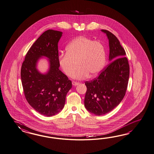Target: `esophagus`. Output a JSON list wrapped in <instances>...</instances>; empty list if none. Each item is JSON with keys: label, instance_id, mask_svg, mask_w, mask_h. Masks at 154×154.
Masks as SVG:
<instances>
[{"label": "esophagus", "instance_id": "esophagus-1", "mask_svg": "<svg viewBox=\"0 0 154 154\" xmlns=\"http://www.w3.org/2000/svg\"><path fill=\"white\" fill-rule=\"evenodd\" d=\"M79 83V82H76V81H72V85H73V86H77V85H78Z\"/></svg>", "mask_w": 154, "mask_h": 154}]
</instances>
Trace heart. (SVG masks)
Returning a JSON list of instances; mask_svg holds the SVG:
<instances>
[{
    "label": "heart",
    "mask_w": 154,
    "mask_h": 154,
    "mask_svg": "<svg viewBox=\"0 0 154 154\" xmlns=\"http://www.w3.org/2000/svg\"><path fill=\"white\" fill-rule=\"evenodd\" d=\"M66 50V54L59 55V64L69 77L75 75L77 64L79 68L75 77L78 79L85 78L88 75L90 77L95 76L104 67L106 52L104 44L100 41L81 36L73 40Z\"/></svg>",
    "instance_id": "b5f03b06"
}]
</instances>
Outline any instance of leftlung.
Returning <instances> with one entry per match:
<instances>
[{
    "label": "left lung",
    "instance_id": "left-lung-1",
    "mask_svg": "<svg viewBox=\"0 0 154 154\" xmlns=\"http://www.w3.org/2000/svg\"><path fill=\"white\" fill-rule=\"evenodd\" d=\"M109 43V60L98 77L86 81L84 104L96 116L108 113L121 103L125 94L129 77V65L125 51L116 36L106 29Z\"/></svg>",
    "mask_w": 154,
    "mask_h": 154
}]
</instances>
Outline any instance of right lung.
Returning a JSON list of instances; mask_svg holds the SVG:
<instances>
[{
    "instance_id": "add662e5",
    "label": "right lung",
    "mask_w": 154,
    "mask_h": 154,
    "mask_svg": "<svg viewBox=\"0 0 154 154\" xmlns=\"http://www.w3.org/2000/svg\"><path fill=\"white\" fill-rule=\"evenodd\" d=\"M60 31L48 29L42 33L31 46L22 63L21 77L25 98L36 111L46 116H54L63 108L72 82L59 70L58 43ZM42 56L50 60V69L46 75L36 69Z\"/></svg>"
}]
</instances>
